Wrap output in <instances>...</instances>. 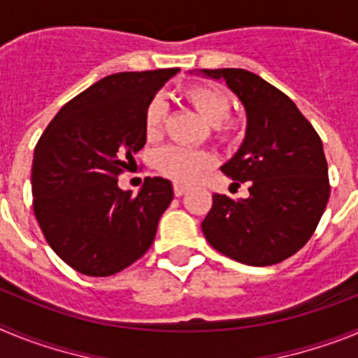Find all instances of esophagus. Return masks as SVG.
Listing matches in <instances>:
<instances>
[{"instance_id":"34e87169","label":"esophagus","mask_w":358,"mask_h":358,"mask_svg":"<svg viewBox=\"0 0 358 358\" xmlns=\"http://www.w3.org/2000/svg\"><path fill=\"white\" fill-rule=\"evenodd\" d=\"M186 186H181V185H176L173 186V195H176V197H181V195H185L186 194Z\"/></svg>"}]
</instances>
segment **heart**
<instances>
[{"instance_id":"heart-1","label":"heart","mask_w":358,"mask_h":358,"mask_svg":"<svg viewBox=\"0 0 358 358\" xmlns=\"http://www.w3.org/2000/svg\"><path fill=\"white\" fill-rule=\"evenodd\" d=\"M182 96L197 110L201 118L208 122L218 140L227 141L236 136V123L227 120L231 103L227 94L218 87L204 84H194L185 87ZM166 106L161 98H152L145 109V132L148 138H157L163 129ZM213 164L211 154L204 150H189L182 147H164L156 152L154 166L161 176L172 181L188 185Z\"/></svg>"}]
</instances>
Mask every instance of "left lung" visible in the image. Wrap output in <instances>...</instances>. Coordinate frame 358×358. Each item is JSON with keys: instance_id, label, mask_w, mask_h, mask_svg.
Instances as JSON below:
<instances>
[{"instance_id": "8db88e82", "label": "left lung", "mask_w": 358, "mask_h": 358, "mask_svg": "<svg viewBox=\"0 0 358 358\" xmlns=\"http://www.w3.org/2000/svg\"><path fill=\"white\" fill-rule=\"evenodd\" d=\"M199 75L222 80L243 106L245 138L220 170L249 181L248 199L213 195L202 233L231 260L280 264L314 235L330 197L321 138L285 93L255 73L222 68Z\"/></svg>"}]
</instances>
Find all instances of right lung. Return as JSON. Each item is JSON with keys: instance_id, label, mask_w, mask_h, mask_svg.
I'll return each instance as SVG.
<instances>
[{"instance_id": "add662e5", "label": "right lung", "mask_w": 358, "mask_h": 358, "mask_svg": "<svg viewBox=\"0 0 358 358\" xmlns=\"http://www.w3.org/2000/svg\"><path fill=\"white\" fill-rule=\"evenodd\" d=\"M179 68L115 73L69 100L37 141L34 213L57 256L85 276H110L145 255L173 199L147 177L132 197L116 177L147 143L145 109Z\"/></svg>"}]
</instances>
